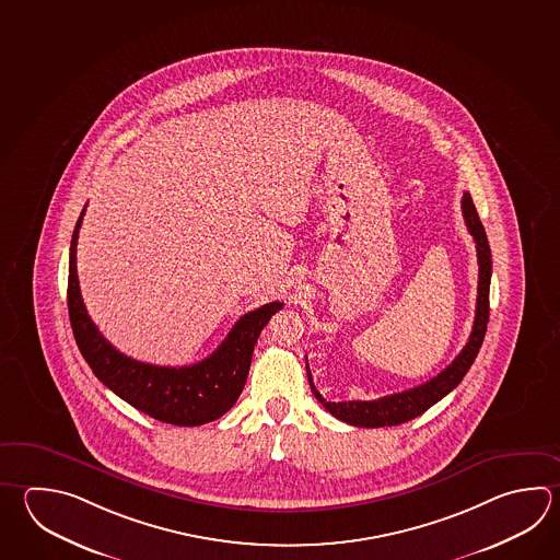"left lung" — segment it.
<instances>
[{"mask_svg": "<svg viewBox=\"0 0 560 560\" xmlns=\"http://www.w3.org/2000/svg\"><path fill=\"white\" fill-rule=\"evenodd\" d=\"M465 225L474 235L475 247H477V264H479V281H477V306H475L474 328L469 340L465 342L464 350L455 357L454 362L443 369L432 381L420 384L410 390L398 392L384 396L378 400H350V401H327L320 392H317L311 372L306 366V376L311 390L315 394L325 410L332 413L340 422L357 425V428H384V425H398L408 422L418 416H422L428 408H432L435 401L442 400L454 390L459 382L464 381L467 370L471 369L477 352L483 345L486 338L487 323H489V283H491V249L487 242L483 223L479 220V213L475 210L471 196L465 191L462 200Z\"/></svg>", "mask_w": 560, "mask_h": 560, "instance_id": "8db88e82", "label": "left lung"}]
</instances>
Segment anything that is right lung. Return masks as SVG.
Instances as JSON below:
<instances>
[{"label": "right lung", "instance_id": "add662e5", "mask_svg": "<svg viewBox=\"0 0 560 560\" xmlns=\"http://www.w3.org/2000/svg\"><path fill=\"white\" fill-rule=\"evenodd\" d=\"M85 208L74 225L69 252L67 305L77 347L96 378L118 398L159 422L201 425L222 418L240 398L257 338L269 318L283 308L273 301L243 315L208 359L191 366H156L125 357L106 340L86 313L77 277V240Z\"/></svg>", "mask_w": 560, "mask_h": 560}]
</instances>
